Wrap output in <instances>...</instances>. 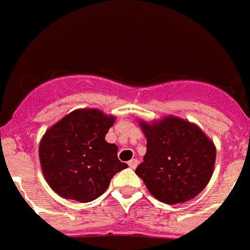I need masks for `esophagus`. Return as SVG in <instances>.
Listing matches in <instances>:
<instances>
[{
    "label": "esophagus",
    "mask_w": 250,
    "mask_h": 250,
    "mask_svg": "<svg viewBox=\"0 0 250 250\" xmlns=\"http://www.w3.org/2000/svg\"><path fill=\"white\" fill-rule=\"evenodd\" d=\"M137 165H138V160H136V158H132L131 161H128V166L131 167V168H136V167H137Z\"/></svg>",
    "instance_id": "obj_1"
}]
</instances>
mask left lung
I'll return each mask as SVG.
<instances>
[{
	"label": "left lung",
	"mask_w": 250,
	"mask_h": 250,
	"mask_svg": "<svg viewBox=\"0 0 250 250\" xmlns=\"http://www.w3.org/2000/svg\"><path fill=\"white\" fill-rule=\"evenodd\" d=\"M147 152L136 173L161 203H185L208 185L216 149L197 125L176 117L141 123Z\"/></svg>",
	"instance_id": "obj_1"
}]
</instances>
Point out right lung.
I'll use <instances>...</instances> for the list:
<instances>
[{"label": "right lung", "instance_id": "right-lung-1", "mask_svg": "<svg viewBox=\"0 0 250 250\" xmlns=\"http://www.w3.org/2000/svg\"><path fill=\"white\" fill-rule=\"evenodd\" d=\"M114 123L98 109L74 110L45 133L40 143L41 168L47 184L64 199L89 203L101 196L112 177L128 165L118 147L105 141Z\"/></svg>", "mask_w": 250, "mask_h": 250}]
</instances>
